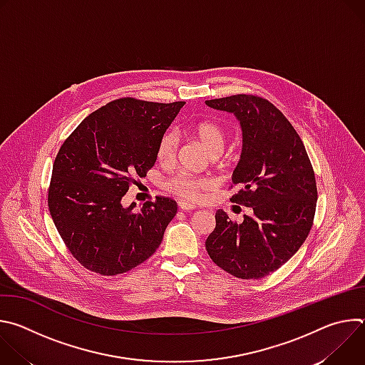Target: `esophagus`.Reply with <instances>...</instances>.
Here are the masks:
<instances>
[{"label": "esophagus", "mask_w": 365, "mask_h": 365, "mask_svg": "<svg viewBox=\"0 0 365 365\" xmlns=\"http://www.w3.org/2000/svg\"><path fill=\"white\" fill-rule=\"evenodd\" d=\"M178 205H179V210H182V211H195L196 210L195 205L187 203V202H179Z\"/></svg>", "instance_id": "1"}]
</instances>
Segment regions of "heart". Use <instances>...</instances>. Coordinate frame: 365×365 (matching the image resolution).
I'll list each match as a JSON object with an SVG mask.
<instances>
[{
	"label": "heart",
	"instance_id": "heart-1",
	"mask_svg": "<svg viewBox=\"0 0 365 365\" xmlns=\"http://www.w3.org/2000/svg\"><path fill=\"white\" fill-rule=\"evenodd\" d=\"M192 135L200 143V145L207 151L211 158H218L224 151L227 143V131L217 121H200L190 128ZM178 150V134L175 131H166L158 144V159L160 163L173 162ZM212 186L210 179L193 178L187 175H176L168 182V187L178 196L183 199L195 200L202 192Z\"/></svg>",
	"mask_w": 365,
	"mask_h": 365
}]
</instances>
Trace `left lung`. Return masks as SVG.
Masks as SVG:
<instances>
[{
  "instance_id": "8db88e82",
  "label": "left lung",
  "mask_w": 365,
  "mask_h": 365,
  "mask_svg": "<svg viewBox=\"0 0 365 365\" xmlns=\"http://www.w3.org/2000/svg\"><path fill=\"white\" fill-rule=\"evenodd\" d=\"M205 103L240 121L242 153L232 173L240 190L231 202L252 211L237 222L220 210L205 247L227 273L262 279L282 267L309 235L318 200L315 172L299 134L267 99L240 93Z\"/></svg>"
}]
</instances>
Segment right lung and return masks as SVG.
Segmentation results:
<instances>
[{
	"label": "right lung",
	"instance_id": "obj_1",
	"mask_svg": "<svg viewBox=\"0 0 365 365\" xmlns=\"http://www.w3.org/2000/svg\"><path fill=\"white\" fill-rule=\"evenodd\" d=\"M185 106L120 98L89 114L62 144L47 205L59 235L88 270L125 273L159 248L178 211L158 196L140 211L121 199L158 159V144Z\"/></svg>",
	"mask_w": 365,
	"mask_h": 365
}]
</instances>
